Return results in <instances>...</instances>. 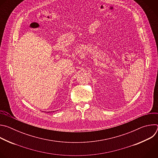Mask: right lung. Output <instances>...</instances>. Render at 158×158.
<instances>
[{
    "instance_id": "right-lung-1",
    "label": "right lung",
    "mask_w": 158,
    "mask_h": 158,
    "mask_svg": "<svg viewBox=\"0 0 158 158\" xmlns=\"http://www.w3.org/2000/svg\"><path fill=\"white\" fill-rule=\"evenodd\" d=\"M53 112H54V111H53Z\"/></svg>"
}]
</instances>
